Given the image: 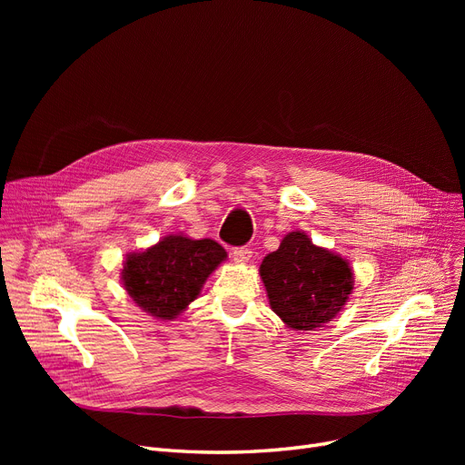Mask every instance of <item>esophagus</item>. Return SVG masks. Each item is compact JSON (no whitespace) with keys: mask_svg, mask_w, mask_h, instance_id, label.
Listing matches in <instances>:
<instances>
[{"mask_svg":"<svg viewBox=\"0 0 465 465\" xmlns=\"http://www.w3.org/2000/svg\"><path fill=\"white\" fill-rule=\"evenodd\" d=\"M232 254H233L235 262H249L252 258V251L247 247H237V249H233Z\"/></svg>","mask_w":465,"mask_h":465,"instance_id":"1","label":"esophagus"}]
</instances>
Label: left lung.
<instances>
[{"label":"left lung","instance_id":"obj_1","mask_svg":"<svg viewBox=\"0 0 465 465\" xmlns=\"http://www.w3.org/2000/svg\"><path fill=\"white\" fill-rule=\"evenodd\" d=\"M260 277L273 312L296 331L328 324L354 290L351 263L316 247L303 232H290L281 247L263 258Z\"/></svg>","mask_w":465,"mask_h":465}]
</instances>
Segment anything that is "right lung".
Returning <instances> with one entry per match:
<instances>
[{
	"mask_svg": "<svg viewBox=\"0 0 465 465\" xmlns=\"http://www.w3.org/2000/svg\"><path fill=\"white\" fill-rule=\"evenodd\" d=\"M226 258L213 239L167 235L143 252L128 254L122 284L144 312L173 321L200 296L207 277Z\"/></svg>",
	"mask_w": 465,
	"mask_h": 465,
	"instance_id": "right-lung-1",
	"label": "right lung"
}]
</instances>
